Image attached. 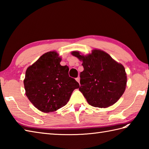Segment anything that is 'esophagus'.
<instances>
[{"mask_svg": "<svg viewBox=\"0 0 149 149\" xmlns=\"http://www.w3.org/2000/svg\"><path fill=\"white\" fill-rule=\"evenodd\" d=\"M75 80H76L79 83V81H80V78H79V77H77L76 79H75Z\"/></svg>", "mask_w": 149, "mask_h": 149, "instance_id": "obj_1", "label": "esophagus"}]
</instances>
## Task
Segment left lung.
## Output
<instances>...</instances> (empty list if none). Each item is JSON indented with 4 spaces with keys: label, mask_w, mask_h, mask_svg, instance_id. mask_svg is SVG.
Returning <instances> with one entry per match:
<instances>
[{
    "label": "left lung",
    "mask_w": 149,
    "mask_h": 149,
    "mask_svg": "<svg viewBox=\"0 0 149 149\" xmlns=\"http://www.w3.org/2000/svg\"><path fill=\"white\" fill-rule=\"evenodd\" d=\"M71 54L83 61L84 70L80 74L79 90L88 103L101 108L116 103L125 90L127 75L124 66L99 49L93 50L87 56L79 51Z\"/></svg>",
    "instance_id": "left-lung-1"
}]
</instances>
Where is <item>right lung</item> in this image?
<instances>
[{"label":"right lung","mask_w":149,"mask_h":149,"mask_svg":"<svg viewBox=\"0 0 149 149\" xmlns=\"http://www.w3.org/2000/svg\"><path fill=\"white\" fill-rule=\"evenodd\" d=\"M56 51L43 54L27 68L24 80L26 95L38 109L53 112L65 106L79 84L69 77V68L61 66Z\"/></svg>","instance_id":"right-lung-1"}]
</instances>
